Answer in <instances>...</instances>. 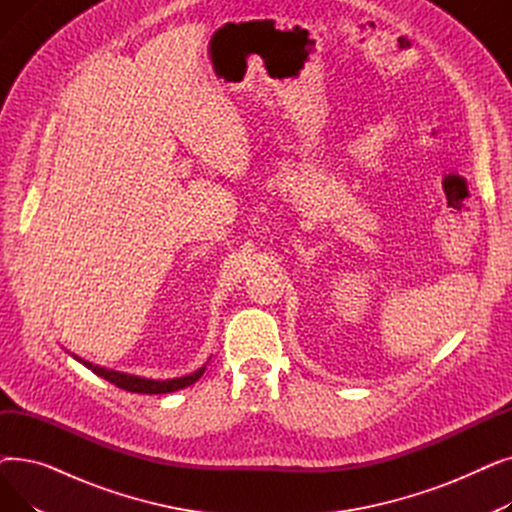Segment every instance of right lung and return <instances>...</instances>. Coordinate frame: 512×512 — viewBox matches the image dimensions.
<instances>
[{
    "mask_svg": "<svg viewBox=\"0 0 512 512\" xmlns=\"http://www.w3.org/2000/svg\"><path fill=\"white\" fill-rule=\"evenodd\" d=\"M70 357H74L78 363H83L87 369H91L95 375H99V378L107 380L110 384L126 390V392H137V394H168V392H176V390H182L186 386L195 384L201 375L205 373L207 369V363L203 367H199L197 371L188 373V375H182V378H172V380H151V378H141V375H132V373H124V371H116V369H107V367H101V365H93L85 359H80L78 355L70 353Z\"/></svg>",
    "mask_w": 512,
    "mask_h": 512,
    "instance_id": "right-lung-1",
    "label": "right lung"
}]
</instances>
